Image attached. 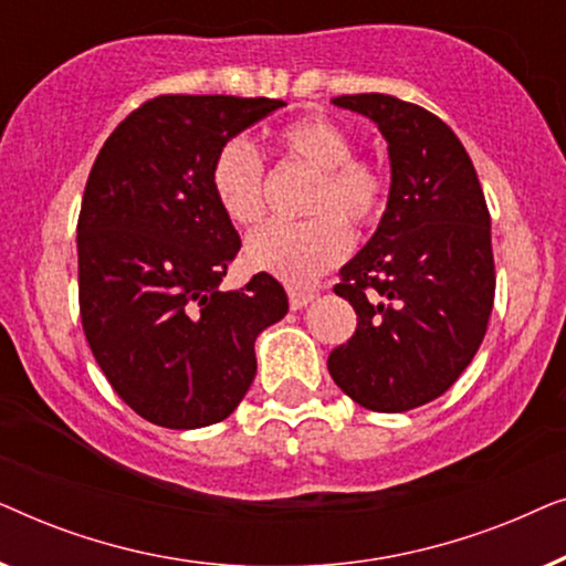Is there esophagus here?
Returning <instances> with one entry per match:
<instances>
[{
  "instance_id": "esophagus-1",
  "label": "esophagus",
  "mask_w": 566,
  "mask_h": 566,
  "mask_svg": "<svg viewBox=\"0 0 566 566\" xmlns=\"http://www.w3.org/2000/svg\"><path fill=\"white\" fill-rule=\"evenodd\" d=\"M308 301H314V291H301V289H289V304L293 312L296 308H304Z\"/></svg>"
}]
</instances>
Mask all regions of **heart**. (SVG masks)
Here are the masks:
<instances>
[{"label": "heart", "instance_id": "heart-1", "mask_svg": "<svg viewBox=\"0 0 566 566\" xmlns=\"http://www.w3.org/2000/svg\"><path fill=\"white\" fill-rule=\"evenodd\" d=\"M277 149L283 159L316 172L304 203L312 219L265 223L247 239V262L301 289L343 260L350 242L343 220L366 229L381 219L389 180L376 161L355 157L350 134L324 115L289 123L277 134ZM208 180L231 223L252 227L265 216V165L250 142L231 138L223 144Z\"/></svg>", "mask_w": 566, "mask_h": 566}]
</instances>
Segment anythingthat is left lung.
<instances>
[{
  "instance_id": "obj_1",
  "label": "left lung",
  "mask_w": 566,
  "mask_h": 566,
  "mask_svg": "<svg viewBox=\"0 0 566 566\" xmlns=\"http://www.w3.org/2000/svg\"><path fill=\"white\" fill-rule=\"evenodd\" d=\"M389 144V203L376 234L339 270L358 314L329 353L335 384L374 412H407L453 386L482 345L494 304L490 211L459 136L391 95H343Z\"/></svg>"
}]
</instances>
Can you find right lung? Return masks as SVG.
I'll use <instances>...</instances> for the list:
<instances>
[{
	"mask_svg": "<svg viewBox=\"0 0 566 566\" xmlns=\"http://www.w3.org/2000/svg\"><path fill=\"white\" fill-rule=\"evenodd\" d=\"M283 105L154 97L92 165L76 223L82 327L115 394L161 428L227 420L258 374L254 339L289 312L268 273L219 289L242 242L208 180L216 151Z\"/></svg>",
	"mask_w": 566,
	"mask_h": 566,
	"instance_id": "right-lung-1",
	"label": "right lung"
}]
</instances>
